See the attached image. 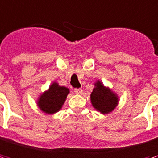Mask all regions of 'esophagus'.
I'll return each instance as SVG.
<instances>
[{"mask_svg":"<svg viewBox=\"0 0 158 158\" xmlns=\"http://www.w3.org/2000/svg\"><path fill=\"white\" fill-rule=\"evenodd\" d=\"M74 93L77 94H80L82 93V89L81 88H75L74 89Z\"/></svg>","mask_w":158,"mask_h":158,"instance_id":"obj_1","label":"esophagus"}]
</instances>
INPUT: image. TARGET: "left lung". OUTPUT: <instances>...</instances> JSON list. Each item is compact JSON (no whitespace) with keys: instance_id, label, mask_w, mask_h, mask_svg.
I'll list each match as a JSON object with an SVG mask.
<instances>
[{"instance_id":"1","label":"left lung","mask_w":158,"mask_h":158,"mask_svg":"<svg viewBox=\"0 0 158 158\" xmlns=\"http://www.w3.org/2000/svg\"><path fill=\"white\" fill-rule=\"evenodd\" d=\"M93 107L101 113L111 112L118 104V96L109 87L98 80L94 83V88L90 95Z\"/></svg>"}]
</instances>
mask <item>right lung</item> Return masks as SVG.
Returning a JSON list of instances; mask_svg holds the SVG:
<instances>
[{
    "mask_svg": "<svg viewBox=\"0 0 158 158\" xmlns=\"http://www.w3.org/2000/svg\"><path fill=\"white\" fill-rule=\"evenodd\" d=\"M69 93L70 90L67 87L59 86L56 82H54L48 90L45 91L39 97L37 102L39 108L47 114L56 113L64 105Z\"/></svg>",
    "mask_w": 158,
    "mask_h": 158,
    "instance_id": "obj_1",
    "label": "right lung"
}]
</instances>
